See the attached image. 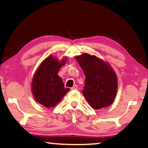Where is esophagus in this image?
<instances>
[{
	"label": "esophagus",
	"instance_id": "34e87169",
	"mask_svg": "<svg viewBox=\"0 0 148 148\" xmlns=\"http://www.w3.org/2000/svg\"><path fill=\"white\" fill-rule=\"evenodd\" d=\"M78 89V86L76 85H74L72 87H71V89H72V90H75V89Z\"/></svg>",
	"mask_w": 148,
	"mask_h": 148
}]
</instances>
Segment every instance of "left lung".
Returning <instances> with one entry per match:
<instances>
[{
  "label": "left lung",
  "instance_id": "8db88e82",
  "mask_svg": "<svg viewBox=\"0 0 148 148\" xmlns=\"http://www.w3.org/2000/svg\"><path fill=\"white\" fill-rule=\"evenodd\" d=\"M85 75L83 94L94 109L106 107L115 98L117 76L109 64L85 53L76 57Z\"/></svg>",
  "mask_w": 148,
  "mask_h": 148
}]
</instances>
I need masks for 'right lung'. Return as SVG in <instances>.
Segmentation results:
<instances>
[{"label":"right lung","mask_w":148,"mask_h":148,"mask_svg":"<svg viewBox=\"0 0 148 148\" xmlns=\"http://www.w3.org/2000/svg\"><path fill=\"white\" fill-rule=\"evenodd\" d=\"M66 60L59 62L50 56L41 63L33 76L32 93L37 102L47 108L54 107L70 91L65 88L58 72Z\"/></svg>","instance_id":"obj_1"}]
</instances>
